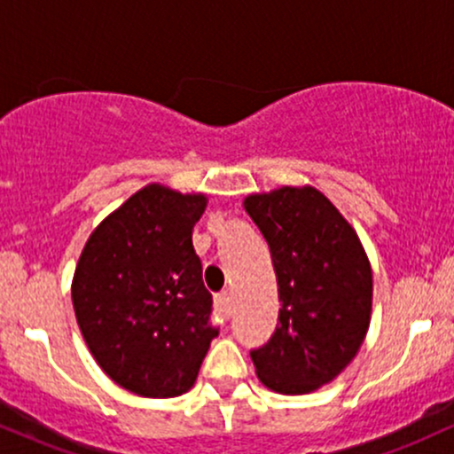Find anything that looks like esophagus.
I'll return each mask as SVG.
<instances>
[{
	"label": "esophagus",
	"instance_id": "esophagus-1",
	"mask_svg": "<svg viewBox=\"0 0 454 454\" xmlns=\"http://www.w3.org/2000/svg\"><path fill=\"white\" fill-rule=\"evenodd\" d=\"M215 314L220 322L231 317V314H232V294L231 293H222L215 296Z\"/></svg>",
	"mask_w": 454,
	"mask_h": 454
}]
</instances>
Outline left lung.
Segmentation results:
<instances>
[{"label":"left lung","instance_id":"8db88e82","mask_svg":"<svg viewBox=\"0 0 454 454\" xmlns=\"http://www.w3.org/2000/svg\"><path fill=\"white\" fill-rule=\"evenodd\" d=\"M243 207L267 239L281 301L273 337L249 352L254 367L275 393H314L340 376L364 341L372 264L350 222L316 187L249 194Z\"/></svg>","mask_w":454,"mask_h":454}]
</instances>
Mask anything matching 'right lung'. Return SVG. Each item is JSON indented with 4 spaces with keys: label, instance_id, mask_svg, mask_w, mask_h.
Returning <instances> with one entry per match:
<instances>
[{
    "label": "right lung",
    "instance_id": "right-lung-1",
    "mask_svg": "<svg viewBox=\"0 0 454 454\" xmlns=\"http://www.w3.org/2000/svg\"><path fill=\"white\" fill-rule=\"evenodd\" d=\"M205 194L149 184L90 234L74 279L78 328L102 372L129 393L179 397L194 387L220 328L192 231Z\"/></svg>",
    "mask_w": 454,
    "mask_h": 454
}]
</instances>
